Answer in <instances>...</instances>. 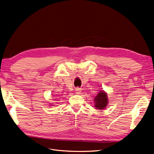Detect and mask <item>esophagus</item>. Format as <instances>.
Wrapping results in <instances>:
<instances>
[{
    "label": "esophagus",
    "mask_w": 154,
    "mask_h": 154,
    "mask_svg": "<svg viewBox=\"0 0 154 154\" xmlns=\"http://www.w3.org/2000/svg\"><path fill=\"white\" fill-rule=\"evenodd\" d=\"M81 88H77L76 89H75V93L76 94H81Z\"/></svg>",
    "instance_id": "esophagus-1"
}]
</instances>
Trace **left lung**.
<instances>
[{
  "instance_id": "obj_1",
  "label": "left lung",
  "mask_w": 154,
  "mask_h": 154,
  "mask_svg": "<svg viewBox=\"0 0 154 154\" xmlns=\"http://www.w3.org/2000/svg\"><path fill=\"white\" fill-rule=\"evenodd\" d=\"M94 102L95 107L97 109H104L108 103L107 94L104 91L99 92L97 94V95L94 97Z\"/></svg>"
}]
</instances>
